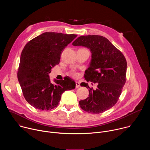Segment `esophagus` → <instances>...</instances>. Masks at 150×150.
<instances>
[{"instance_id": "34e87169", "label": "esophagus", "mask_w": 150, "mask_h": 150, "mask_svg": "<svg viewBox=\"0 0 150 150\" xmlns=\"http://www.w3.org/2000/svg\"><path fill=\"white\" fill-rule=\"evenodd\" d=\"M75 83H76V86H75L76 88H79V87H80V83H79V82L76 81V82H75Z\"/></svg>"}]
</instances>
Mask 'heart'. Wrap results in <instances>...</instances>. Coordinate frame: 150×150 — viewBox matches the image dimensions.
<instances>
[{
    "label": "heart",
    "mask_w": 150,
    "mask_h": 150,
    "mask_svg": "<svg viewBox=\"0 0 150 150\" xmlns=\"http://www.w3.org/2000/svg\"><path fill=\"white\" fill-rule=\"evenodd\" d=\"M72 74L73 76H75V77L78 75V74L76 72H72Z\"/></svg>",
    "instance_id": "heart-1"
}]
</instances>
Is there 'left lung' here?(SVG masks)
I'll return each mask as SVG.
<instances>
[{
	"label": "left lung",
	"mask_w": 150,
	"mask_h": 150,
	"mask_svg": "<svg viewBox=\"0 0 150 150\" xmlns=\"http://www.w3.org/2000/svg\"><path fill=\"white\" fill-rule=\"evenodd\" d=\"M72 45L90 50L91 60L84 77L88 82L98 83L95 90L89 87L88 83H81L82 87L90 89L89 97L79 102L81 109L96 114L110 109L117 103L126 82L125 57L108 39L101 35L80 36Z\"/></svg>",
	"instance_id": "8db88e82"
}]
</instances>
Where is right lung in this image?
Here are the masks:
<instances>
[{
	"instance_id": "add662e5",
	"label": "right lung",
	"mask_w": 150,
	"mask_h": 150,
	"mask_svg": "<svg viewBox=\"0 0 150 150\" xmlns=\"http://www.w3.org/2000/svg\"><path fill=\"white\" fill-rule=\"evenodd\" d=\"M77 37L75 34L46 32L35 37L25 46L20 57L18 79L27 101L40 110L54 109L62 93L75 88L69 77L51 82L49 74L59 64L61 53Z\"/></svg>"
}]
</instances>
